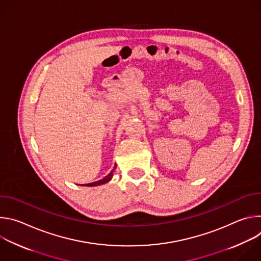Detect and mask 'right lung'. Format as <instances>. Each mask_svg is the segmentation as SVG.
<instances>
[{
  "instance_id": "obj_1",
  "label": "right lung",
  "mask_w": 261,
  "mask_h": 261,
  "mask_svg": "<svg viewBox=\"0 0 261 261\" xmlns=\"http://www.w3.org/2000/svg\"><path fill=\"white\" fill-rule=\"evenodd\" d=\"M115 168H116V166H115ZM115 168L110 171V173H108L104 178H102V179H100V180H97V181H94V182H90V184H87V185H85V186H91V187H93V186H99V185H103V184H106V182H108L110 179H111V177H113V175H114V170H115Z\"/></svg>"
}]
</instances>
